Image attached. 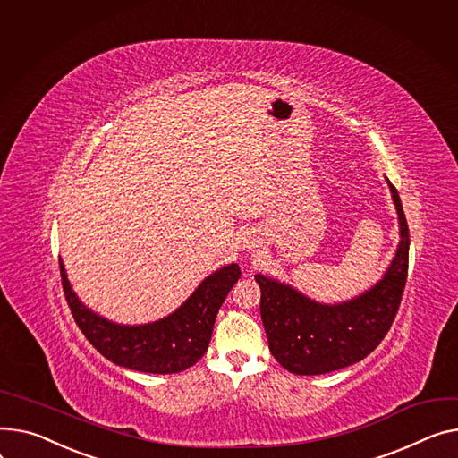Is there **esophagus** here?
<instances>
[{"label": "esophagus", "instance_id": "1", "mask_svg": "<svg viewBox=\"0 0 458 458\" xmlns=\"http://www.w3.org/2000/svg\"><path fill=\"white\" fill-rule=\"evenodd\" d=\"M245 247H247V249H252V247H256V245H254V241H250V239H245Z\"/></svg>", "mask_w": 458, "mask_h": 458}]
</instances>
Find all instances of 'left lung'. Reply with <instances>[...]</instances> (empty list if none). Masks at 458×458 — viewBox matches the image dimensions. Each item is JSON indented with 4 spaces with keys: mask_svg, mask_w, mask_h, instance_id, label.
<instances>
[{
    "mask_svg": "<svg viewBox=\"0 0 458 458\" xmlns=\"http://www.w3.org/2000/svg\"><path fill=\"white\" fill-rule=\"evenodd\" d=\"M400 219V245L385 276L369 291L343 303H318L287 284L256 274L261 289V320L270 353L298 376L339 370L372 353L388 333L409 270V226L403 206L390 182Z\"/></svg>",
    "mask_w": 458,
    "mask_h": 458,
    "instance_id": "left-lung-1",
    "label": "left lung"
}]
</instances>
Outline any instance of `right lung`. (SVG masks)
I'll return each mask as SVG.
<instances>
[{
	"label": "right lung",
	"mask_w": 458,
	"mask_h": 458,
	"mask_svg": "<svg viewBox=\"0 0 458 458\" xmlns=\"http://www.w3.org/2000/svg\"><path fill=\"white\" fill-rule=\"evenodd\" d=\"M58 265L72 315L91 346L114 364L147 374H176L193 367L208 350L226 294L241 278L237 263L226 265L204 278L169 317L141 326H123L88 310L73 293L63 259H58Z\"/></svg>",
	"instance_id": "obj_1"
}]
</instances>
